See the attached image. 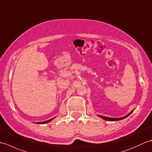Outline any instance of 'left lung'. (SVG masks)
<instances>
[{
  "label": "left lung",
  "instance_id": "left-lung-1",
  "mask_svg": "<svg viewBox=\"0 0 152 152\" xmlns=\"http://www.w3.org/2000/svg\"><path fill=\"white\" fill-rule=\"evenodd\" d=\"M133 111H134V110H133L132 111V112H131L129 113V114H128L127 115H125V116H124V117L120 118H112L105 117V116H102V115H99V117H101V118L104 119H105V120H107V121H118V120H121V119H124V118H127V116L129 115Z\"/></svg>",
  "mask_w": 152,
  "mask_h": 152
}]
</instances>
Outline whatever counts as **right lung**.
Segmentation results:
<instances>
[{"instance_id": "add662e5", "label": "right lung", "mask_w": 152, "mask_h": 152, "mask_svg": "<svg viewBox=\"0 0 152 152\" xmlns=\"http://www.w3.org/2000/svg\"><path fill=\"white\" fill-rule=\"evenodd\" d=\"M52 119H49V120L46 121H43V122H38L37 124H46V123H48V122L51 121V120H52Z\"/></svg>"}]
</instances>
